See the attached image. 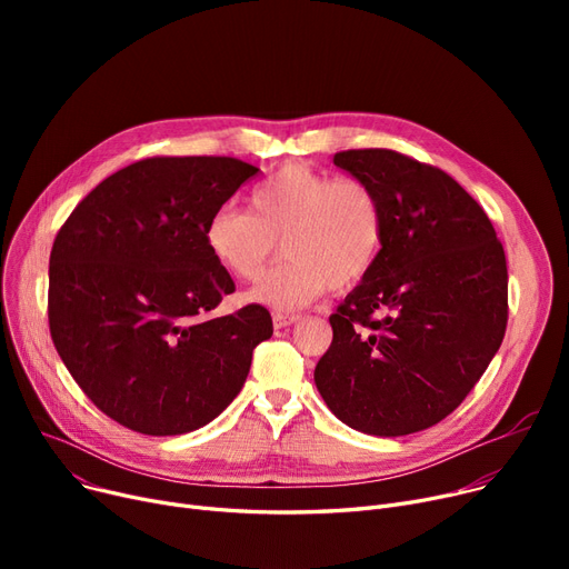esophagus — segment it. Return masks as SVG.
I'll list each match as a JSON object with an SVG mask.
<instances>
[{"mask_svg":"<svg viewBox=\"0 0 569 569\" xmlns=\"http://www.w3.org/2000/svg\"><path fill=\"white\" fill-rule=\"evenodd\" d=\"M297 320H300V316L295 313H274V330H286V327L295 325Z\"/></svg>","mask_w":569,"mask_h":569,"instance_id":"esophagus-1","label":"esophagus"}]
</instances>
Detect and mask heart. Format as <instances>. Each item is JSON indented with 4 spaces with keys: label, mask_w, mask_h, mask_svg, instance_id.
I'll return each mask as SVG.
<instances>
[{
    "label": "heart",
    "mask_w": 569,
    "mask_h": 569,
    "mask_svg": "<svg viewBox=\"0 0 569 569\" xmlns=\"http://www.w3.org/2000/svg\"><path fill=\"white\" fill-rule=\"evenodd\" d=\"M382 237V204L365 179H335L305 166L279 168L251 191L249 209H219L204 226L209 253L239 281H258L281 242L286 262L249 292V300L277 311L362 281Z\"/></svg>",
    "instance_id": "b5f03b06"
}]
</instances>
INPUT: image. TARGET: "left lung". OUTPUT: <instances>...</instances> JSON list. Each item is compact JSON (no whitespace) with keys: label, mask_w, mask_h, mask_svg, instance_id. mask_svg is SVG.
Listing matches in <instances>:
<instances>
[{"label":"left lung","mask_w":569,"mask_h":569,"mask_svg":"<svg viewBox=\"0 0 569 569\" xmlns=\"http://www.w3.org/2000/svg\"><path fill=\"white\" fill-rule=\"evenodd\" d=\"M335 166L365 179L385 214L371 272L330 316L316 365L322 401L369 436L445 420L482 378L507 327V262L463 187L392 149H348Z\"/></svg>","instance_id":"left-lung-1"}]
</instances>
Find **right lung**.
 Instances as JSON below:
<instances>
[{
  "label": "right lung",
  "instance_id": "1",
  "mask_svg": "<svg viewBox=\"0 0 569 569\" xmlns=\"http://www.w3.org/2000/svg\"><path fill=\"white\" fill-rule=\"evenodd\" d=\"M258 172L230 157H157L117 170L59 228L48 320L64 367L92 403L144 436L219 417L272 337L260 305L209 316L234 283L204 226Z\"/></svg>",
  "mask_w": 569,
  "mask_h": 569
}]
</instances>
